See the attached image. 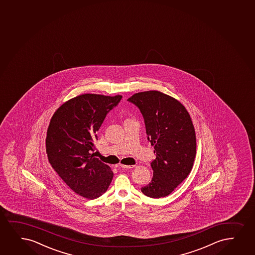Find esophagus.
Returning <instances> with one entry per match:
<instances>
[{"instance_id": "esophagus-1", "label": "esophagus", "mask_w": 255, "mask_h": 255, "mask_svg": "<svg viewBox=\"0 0 255 255\" xmlns=\"http://www.w3.org/2000/svg\"><path fill=\"white\" fill-rule=\"evenodd\" d=\"M120 167L122 168H126V169H129V168H133L135 167V165H124V164H120Z\"/></svg>"}]
</instances>
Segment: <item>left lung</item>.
I'll use <instances>...</instances> for the list:
<instances>
[{"label":"left lung","mask_w":255,"mask_h":255,"mask_svg":"<svg viewBox=\"0 0 255 255\" xmlns=\"http://www.w3.org/2000/svg\"><path fill=\"white\" fill-rule=\"evenodd\" d=\"M127 101L142 114L156 155L151 162L153 178L141 192L149 198L166 197L188 176L194 162L197 144L192 119L179 101L161 92H141Z\"/></svg>","instance_id":"left-lung-1"}]
</instances>
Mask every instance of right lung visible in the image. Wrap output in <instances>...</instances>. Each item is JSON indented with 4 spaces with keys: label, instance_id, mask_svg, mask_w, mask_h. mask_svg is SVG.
Masks as SVG:
<instances>
[{
    "label": "right lung",
    "instance_id": "add662e5",
    "mask_svg": "<svg viewBox=\"0 0 255 255\" xmlns=\"http://www.w3.org/2000/svg\"><path fill=\"white\" fill-rule=\"evenodd\" d=\"M121 99V95H79L63 103L50 120L45 141L49 162L67 186L83 198H99L112 182L110 167L91 152L105 118Z\"/></svg>",
    "mask_w": 255,
    "mask_h": 255
}]
</instances>
